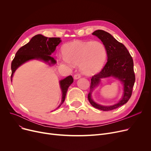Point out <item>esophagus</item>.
<instances>
[{
    "mask_svg": "<svg viewBox=\"0 0 151 151\" xmlns=\"http://www.w3.org/2000/svg\"><path fill=\"white\" fill-rule=\"evenodd\" d=\"M81 77V75L80 73H76L74 75V79L75 80H78V79H79Z\"/></svg>",
    "mask_w": 151,
    "mask_h": 151,
    "instance_id": "obj_1",
    "label": "esophagus"
}]
</instances>
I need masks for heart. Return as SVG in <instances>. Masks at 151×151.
Wrapping results in <instances>:
<instances>
[{
	"label": "heart",
	"mask_w": 151,
	"mask_h": 151,
	"mask_svg": "<svg viewBox=\"0 0 151 151\" xmlns=\"http://www.w3.org/2000/svg\"><path fill=\"white\" fill-rule=\"evenodd\" d=\"M63 56L61 59L65 63L80 65L85 74L97 72L105 62L107 51L105 45L98 41H74L65 45L62 49Z\"/></svg>",
	"instance_id": "1"
}]
</instances>
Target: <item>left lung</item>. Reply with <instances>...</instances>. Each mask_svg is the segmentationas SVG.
<instances>
[{
	"label": "left lung",
	"mask_w": 151,
	"mask_h": 151,
	"mask_svg": "<svg viewBox=\"0 0 151 151\" xmlns=\"http://www.w3.org/2000/svg\"><path fill=\"white\" fill-rule=\"evenodd\" d=\"M92 35H96L103 42L107 51V62L103 69L91 78L90 92L88 100L90 104L96 108L102 111H111L125 104L131 97L132 89L135 81L133 70V60L126 47L119 42L111 35L102 30L94 31ZM110 76L119 79L124 84L123 98L117 104L111 106H103L96 104L91 98L93 89L97 86L101 78Z\"/></svg>",
	"instance_id": "8db88e82"
}]
</instances>
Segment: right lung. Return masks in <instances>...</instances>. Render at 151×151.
<instances>
[{
    "instance_id": "1",
    "label": "right lung",
    "mask_w": 151,
    "mask_h": 151,
    "mask_svg": "<svg viewBox=\"0 0 151 151\" xmlns=\"http://www.w3.org/2000/svg\"><path fill=\"white\" fill-rule=\"evenodd\" d=\"M60 42L61 40L59 37L47 38L41 34H38L33 37L29 43L21 47L16 53L11 65V81L16 70L29 60L40 59L47 62L50 64L55 63L56 62L53 58L50 56V55L55 51L56 46ZM73 82V78L71 75L60 81L62 99L61 104L58 108L64 101L68 87Z\"/></svg>"
}]
</instances>
